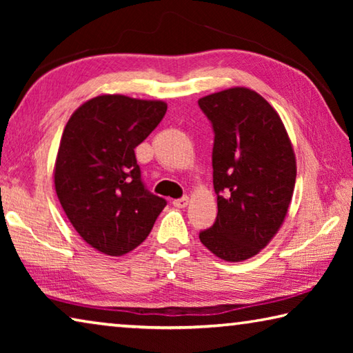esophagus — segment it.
<instances>
[{
  "label": "esophagus",
  "instance_id": "esophagus-1",
  "mask_svg": "<svg viewBox=\"0 0 353 353\" xmlns=\"http://www.w3.org/2000/svg\"><path fill=\"white\" fill-rule=\"evenodd\" d=\"M188 202H190V199L187 198V196H185V198H181V199H174V201H172V205L177 207V208H185V207L188 205Z\"/></svg>",
  "mask_w": 353,
  "mask_h": 353
}]
</instances>
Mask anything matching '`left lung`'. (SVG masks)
Returning <instances> with one entry per match:
<instances>
[{"instance_id": "left-lung-1", "label": "left lung", "mask_w": 353, "mask_h": 353, "mask_svg": "<svg viewBox=\"0 0 353 353\" xmlns=\"http://www.w3.org/2000/svg\"><path fill=\"white\" fill-rule=\"evenodd\" d=\"M214 130L213 187L218 216L199 234L224 261H244L266 248L288 214L296 183V154L282 118L246 87L201 98Z\"/></svg>"}]
</instances>
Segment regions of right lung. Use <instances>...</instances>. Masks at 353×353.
Listing matches in <instances>:
<instances>
[{
  "mask_svg": "<svg viewBox=\"0 0 353 353\" xmlns=\"http://www.w3.org/2000/svg\"><path fill=\"white\" fill-rule=\"evenodd\" d=\"M165 101L98 94L73 112L54 163V188L83 241L119 256L146 240L166 201L140 179L134 149L165 117Z\"/></svg>",
  "mask_w": 353,
  "mask_h": 353,
  "instance_id": "right-lung-1",
  "label": "right lung"
}]
</instances>
